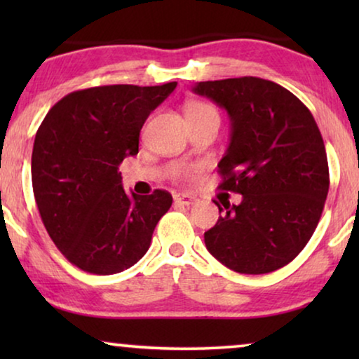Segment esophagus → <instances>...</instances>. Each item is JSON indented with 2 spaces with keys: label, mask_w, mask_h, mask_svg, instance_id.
<instances>
[{
  "label": "esophagus",
  "mask_w": 359,
  "mask_h": 359,
  "mask_svg": "<svg viewBox=\"0 0 359 359\" xmlns=\"http://www.w3.org/2000/svg\"><path fill=\"white\" fill-rule=\"evenodd\" d=\"M194 201H196L194 196H189V194H184V193L175 194V203H176V204L191 205V204H194Z\"/></svg>",
  "instance_id": "34e87169"
}]
</instances>
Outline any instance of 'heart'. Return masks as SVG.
<instances>
[{"instance_id":"b5f03b06","label":"heart","mask_w":359,"mask_h":359,"mask_svg":"<svg viewBox=\"0 0 359 359\" xmlns=\"http://www.w3.org/2000/svg\"><path fill=\"white\" fill-rule=\"evenodd\" d=\"M208 114H217L215 109L208 102L204 101H191L188 106H186V117L189 119H196V117H203Z\"/></svg>"}]
</instances>
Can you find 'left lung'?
<instances>
[{
    "label": "left lung",
    "mask_w": 359,
    "mask_h": 359,
    "mask_svg": "<svg viewBox=\"0 0 359 359\" xmlns=\"http://www.w3.org/2000/svg\"><path fill=\"white\" fill-rule=\"evenodd\" d=\"M196 95L230 117V144L219 161V188L242 203L219 205L204 233L209 253L243 274L276 271L306 247L328 194V161L320 130L306 104L257 76L201 81Z\"/></svg>",
    "instance_id": "left-lung-1"
}]
</instances>
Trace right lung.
Instances as JSON below:
<instances>
[{
  "label": "right lung",
  "mask_w": 359,
  "mask_h": 359,
  "mask_svg": "<svg viewBox=\"0 0 359 359\" xmlns=\"http://www.w3.org/2000/svg\"><path fill=\"white\" fill-rule=\"evenodd\" d=\"M176 85L73 91L39 127L31 165L39 214L55 247L83 271L116 274L134 266L171 208L168 191L126 193L117 170L139 154L142 126Z\"/></svg>",
  "instance_id": "obj_1"
}]
</instances>
